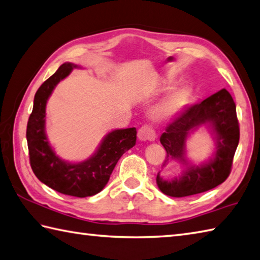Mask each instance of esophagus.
<instances>
[{
	"instance_id": "1",
	"label": "esophagus",
	"mask_w": 260,
	"mask_h": 260,
	"mask_svg": "<svg viewBox=\"0 0 260 260\" xmlns=\"http://www.w3.org/2000/svg\"><path fill=\"white\" fill-rule=\"evenodd\" d=\"M138 138L141 141H146V140L153 141L156 138L155 130L151 128V125L145 124L138 130Z\"/></svg>"
}]
</instances>
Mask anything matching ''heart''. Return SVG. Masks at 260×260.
<instances>
[{
    "instance_id": "1",
    "label": "heart",
    "mask_w": 260,
    "mask_h": 260,
    "mask_svg": "<svg viewBox=\"0 0 260 260\" xmlns=\"http://www.w3.org/2000/svg\"><path fill=\"white\" fill-rule=\"evenodd\" d=\"M173 84V80H166L164 87ZM191 99V88L187 85L175 87L157 105L155 106L153 115L156 120H169L182 112L189 104Z\"/></svg>"
}]
</instances>
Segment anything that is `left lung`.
Returning <instances> with one entry per match:
<instances>
[{
	"label": "left lung",
	"mask_w": 260,
	"mask_h": 260,
	"mask_svg": "<svg viewBox=\"0 0 260 260\" xmlns=\"http://www.w3.org/2000/svg\"><path fill=\"white\" fill-rule=\"evenodd\" d=\"M208 125L214 134L217 150L206 164L192 166L185 159V143L191 131ZM240 139L237 109L232 96L221 89L199 104L189 106L166 126L160 144L166 150L163 166L171 160L187 165L179 178L165 180L159 172L156 182L161 192L170 197H187L205 192L223 183L231 173L233 157Z\"/></svg>",
	"instance_id": "obj_1"
}]
</instances>
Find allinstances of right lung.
Segmentation results:
<instances>
[{"instance_id": "add662e5", "label": "right lung", "mask_w": 260, "mask_h": 260, "mask_svg": "<svg viewBox=\"0 0 260 260\" xmlns=\"http://www.w3.org/2000/svg\"><path fill=\"white\" fill-rule=\"evenodd\" d=\"M73 63H63L38 88L27 124L29 160L38 180L57 192L85 198L99 193L109 182L117 160L136 145V128L109 132L96 153L84 161L68 163L54 153L45 134L46 103L55 86L70 75Z\"/></svg>"}]
</instances>
